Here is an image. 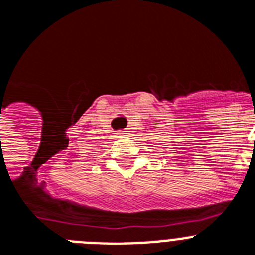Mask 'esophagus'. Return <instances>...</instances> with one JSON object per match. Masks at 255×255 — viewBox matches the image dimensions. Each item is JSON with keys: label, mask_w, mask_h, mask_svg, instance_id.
Segmentation results:
<instances>
[{"label": "esophagus", "mask_w": 255, "mask_h": 255, "mask_svg": "<svg viewBox=\"0 0 255 255\" xmlns=\"http://www.w3.org/2000/svg\"><path fill=\"white\" fill-rule=\"evenodd\" d=\"M117 135H119V136H125V135H128V131H125V130H120V131H117Z\"/></svg>", "instance_id": "34e87169"}]
</instances>
